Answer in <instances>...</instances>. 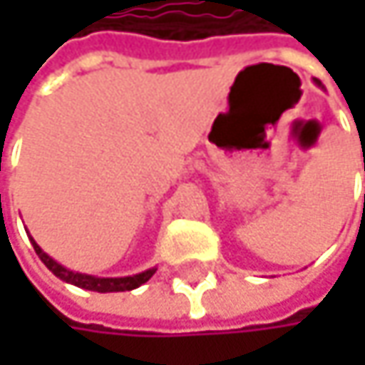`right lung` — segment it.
I'll use <instances>...</instances> for the list:
<instances>
[{
	"label": "right lung",
	"instance_id": "add662e5",
	"mask_svg": "<svg viewBox=\"0 0 365 365\" xmlns=\"http://www.w3.org/2000/svg\"><path fill=\"white\" fill-rule=\"evenodd\" d=\"M31 243H34V250H36V254L39 255V259H41L58 279H63V281H67V283H73V285H78V287L91 289V292H128V289H135V287L143 285V283L156 272V270L152 268V270H145V272H141V274H135V277H120V279H99V277H91V274H80V272L67 270V268H63L61 264H56L50 255H46L39 250V245H37L36 241H31Z\"/></svg>",
	"mask_w": 365,
	"mask_h": 365
}]
</instances>
